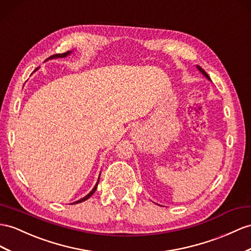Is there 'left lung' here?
I'll return each mask as SVG.
<instances>
[{
    "instance_id": "left-lung-1",
    "label": "left lung",
    "mask_w": 251,
    "mask_h": 251,
    "mask_svg": "<svg viewBox=\"0 0 251 251\" xmlns=\"http://www.w3.org/2000/svg\"><path fill=\"white\" fill-rule=\"evenodd\" d=\"M197 68H198V70H199V71H201V73H202V74H203V75H204L205 77H207V78H208V79H210V77H209V75H208L207 73H205V72H204V70H202V69H201V67H199V66H197Z\"/></svg>"
}]
</instances>
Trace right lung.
Returning a JSON list of instances; mask_svg holds the SVG:
<instances>
[{"label": "right lung", "instance_id": "add662e5", "mask_svg": "<svg viewBox=\"0 0 251 251\" xmlns=\"http://www.w3.org/2000/svg\"><path fill=\"white\" fill-rule=\"evenodd\" d=\"M71 52L70 50H68V52H66V53H62V54H55V55H53V56H50V57H49V59H53V58H62V57H66V56H68L69 54H70ZM99 180H100V178H99ZM99 180H98V182H96V184H95V187L92 189V191L89 193V194L87 195V196H85L83 198H81V199H79V201H75L74 203H78V202H81V201H87V199L89 198V197H91L92 195H93V193L96 191V188H98V183H99Z\"/></svg>", "mask_w": 251, "mask_h": 251}]
</instances>
